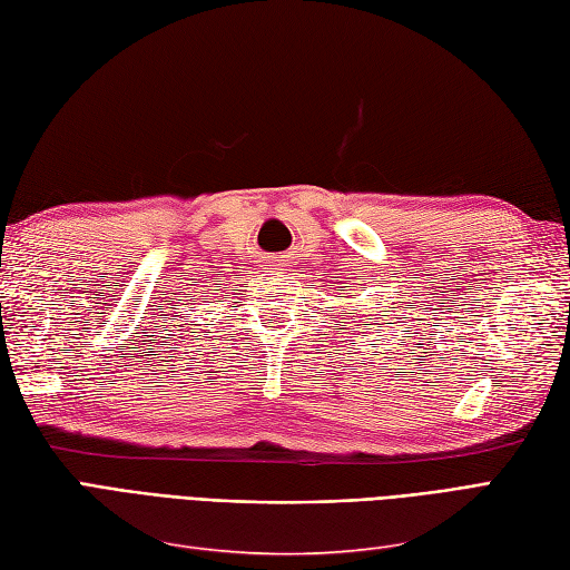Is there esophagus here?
Returning <instances> with one entry per match:
<instances>
[{"mask_svg": "<svg viewBox=\"0 0 570 570\" xmlns=\"http://www.w3.org/2000/svg\"><path fill=\"white\" fill-rule=\"evenodd\" d=\"M273 263H275V261H273ZM275 266H277V263H275Z\"/></svg>", "mask_w": 570, "mask_h": 570, "instance_id": "1", "label": "esophagus"}]
</instances>
